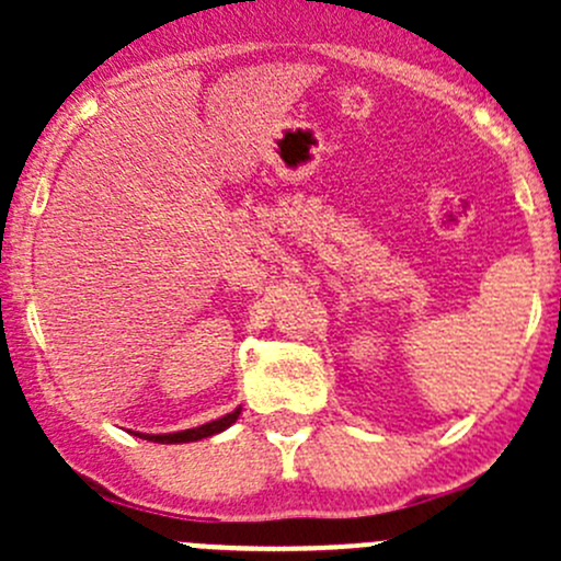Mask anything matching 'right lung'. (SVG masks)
I'll return each instance as SVG.
<instances>
[{
    "label": "right lung",
    "instance_id": "obj_1",
    "mask_svg": "<svg viewBox=\"0 0 561 561\" xmlns=\"http://www.w3.org/2000/svg\"><path fill=\"white\" fill-rule=\"evenodd\" d=\"M239 415H241V407H236L233 412H228V415L217 417V421H211V423H203V426L184 428V432H171V434H144V432H135V437L149 439V443H160V445L197 443V439L214 437V434H219V432H225V428H230L236 421H239ZM129 434H133V432H129Z\"/></svg>",
    "mask_w": 561,
    "mask_h": 561
}]
</instances>
